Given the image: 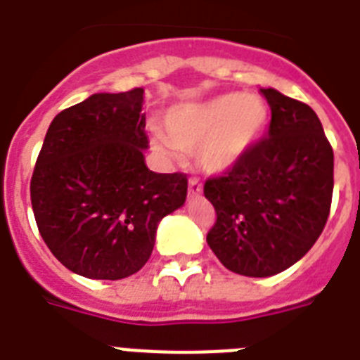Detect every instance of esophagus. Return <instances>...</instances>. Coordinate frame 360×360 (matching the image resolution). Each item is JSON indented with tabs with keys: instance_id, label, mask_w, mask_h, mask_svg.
<instances>
[{
	"instance_id": "esophagus-1",
	"label": "esophagus",
	"mask_w": 360,
	"mask_h": 360,
	"mask_svg": "<svg viewBox=\"0 0 360 360\" xmlns=\"http://www.w3.org/2000/svg\"><path fill=\"white\" fill-rule=\"evenodd\" d=\"M202 193V182L198 180V178H191L189 180V195L191 197H197V195H200Z\"/></svg>"
}]
</instances>
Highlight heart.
<instances>
[{"mask_svg":"<svg viewBox=\"0 0 360 360\" xmlns=\"http://www.w3.org/2000/svg\"><path fill=\"white\" fill-rule=\"evenodd\" d=\"M169 136L156 139L174 158L184 148H198L202 167L221 173L233 167L261 139L269 124V106L255 95L224 94L173 108L165 117Z\"/></svg>","mask_w":360,"mask_h":360,"instance_id":"1","label":"heart"}]
</instances>
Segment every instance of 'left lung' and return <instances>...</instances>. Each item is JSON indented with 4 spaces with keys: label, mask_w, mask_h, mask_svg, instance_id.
I'll use <instances>...</instances> for the list:
<instances>
[{
    "label": "left lung",
    "mask_w": 360,
    "mask_h": 360,
    "mask_svg": "<svg viewBox=\"0 0 360 360\" xmlns=\"http://www.w3.org/2000/svg\"><path fill=\"white\" fill-rule=\"evenodd\" d=\"M261 94L272 112L266 138L204 184L217 213L207 245L228 270L250 278L302 259L322 233L333 197V148L319 115L274 88Z\"/></svg>",
    "instance_id": "left-lung-1"
}]
</instances>
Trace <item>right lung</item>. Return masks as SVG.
Listing matches in <instances>:
<instances>
[{"instance_id": "obj_1", "label": "right lung", "mask_w": 360, "mask_h": 360, "mask_svg": "<svg viewBox=\"0 0 360 360\" xmlns=\"http://www.w3.org/2000/svg\"><path fill=\"white\" fill-rule=\"evenodd\" d=\"M143 88L95 94L47 129L31 178V204L47 248L90 280H123L153 254L156 228L182 206L184 173L145 165Z\"/></svg>"}]
</instances>
